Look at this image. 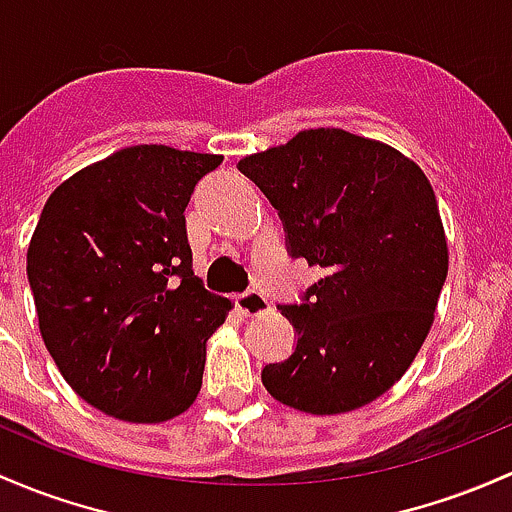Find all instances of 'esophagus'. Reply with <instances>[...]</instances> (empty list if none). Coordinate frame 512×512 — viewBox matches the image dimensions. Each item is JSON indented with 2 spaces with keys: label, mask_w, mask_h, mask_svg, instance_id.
Listing matches in <instances>:
<instances>
[{
  "label": "esophagus",
  "mask_w": 512,
  "mask_h": 512,
  "mask_svg": "<svg viewBox=\"0 0 512 512\" xmlns=\"http://www.w3.org/2000/svg\"><path fill=\"white\" fill-rule=\"evenodd\" d=\"M235 304H238V309L245 316H257L270 309V301H267L265 294L257 292V289H245V292L235 294Z\"/></svg>",
  "instance_id": "1"
}]
</instances>
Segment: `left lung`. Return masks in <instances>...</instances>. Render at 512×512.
Segmentation results:
<instances>
[{
  "label": "left lung",
  "mask_w": 512,
  "mask_h": 512,
  "mask_svg": "<svg viewBox=\"0 0 512 512\" xmlns=\"http://www.w3.org/2000/svg\"><path fill=\"white\" fill-rule=\"evenodd\" d=\"M238 169L277 211L289 257L324 270L299 301L277 304L297 348L262 368V385L311 414L368 405L410 368L449 272L427 176L387 144L326 127Z\"/></svg>",
  "instance_id": "obj_1"
}]
</instances>
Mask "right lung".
<instances>
[{
  "instance_id": "1",
  "label": "right lung",
  "mask_w": 512,
  "mask_h": 512,
  "mask_svg": "<svg viewBox=\"0 0 512 512\" xmlns=\"http://www.w3.org/2000/svg\"><path fill=\"white\" fill-rule=\"evenodd\" d=\"M223 157L139 144L48 196L26 255L39 328L66 383L125 422L196 400L230 301L191 270L186 206Z\"/></svg>"
}]
</instances>
